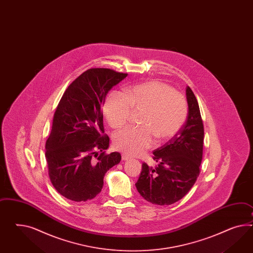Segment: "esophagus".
I'll use <instances>...</instances> for the list:
<instances>
[{"label":"esophagus","instance_id":"34e87169","mask_svg":"<svg viewBox=\"0 0 253 253\" xmlns=\"http://www.w3.org/2000/svg\"><path fill=\"white\" fill-rule=\"evenodd\" d=\"M122 158H123V160L126 161V160H129V159H130V157H129L128 155H126V154H123V155H122Z\"/></svg>","mask_w":253,"mask_h":253}]
</instances>
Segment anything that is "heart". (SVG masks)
Wrapping results in <instances>:
<instances>
[{
    "label": "heart",
    "mask_w": 253,
    "mask_h": 253,
    "mask_svg": "<svg viewBox=\"0 0 253 253\" xmlns=\"http://www.w3.org/2000/svg\"><path fill=\"white\" fill-rule=\"evenodd\" d=\"M103 112L109 126L116 130L128 123L132 112L143 113L141 127L124 129L113 137L116 149L135 156L151 147L155 138L158 143H166L175 136L186 122L188 104L172 86L153 80L126 89L125 96L109 95Z\"/></svg>",
    "instance_id": "heart-1"
}]
</instances>
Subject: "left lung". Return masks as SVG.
Masks as SVG:
<instances>
[{
  "label": "left lung",
  "instance_id": "8db88e82",
  "mask_svg": "<svg viewBox=\"0 0 253 253\" xmlns=\"http://www.w3.org/2000/svg\"><path fill=\"white\" fill-rule=\"evenodd\" d=\"M189 112L178 133L153 152L157 165L143 163L135 186L151 204L169 205L183 198L197 180L203 160L205 129L196 96L186 89Z\"/></svg>",
  "mask_w": 253,
  "mask_h": 253
}]
</instances>
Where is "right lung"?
Masks as SVG:
<instances>
[{"mask_svg": "<svg viewBox=\"0 0 253 253\" xmlns=\"http://www.w3.org/2000/svg\"><path fill=\"white\" fill-rule=\"evenodd\" d=\"M128 74L91 68L69 85L58 104L46 141L48 177L56 191L75 202L95 198L120 153L107 154L102 107L107 93Z\"/></svg>", "mask_w": 253, "mask_h": 253, "instance_id": "right-lung-1", "label": "right lung"}]
</instances>
